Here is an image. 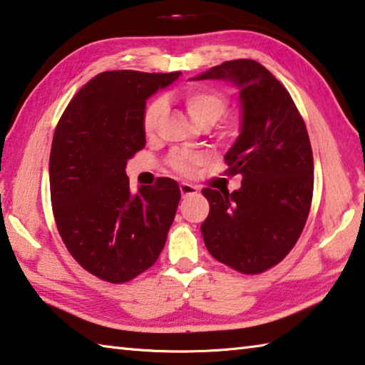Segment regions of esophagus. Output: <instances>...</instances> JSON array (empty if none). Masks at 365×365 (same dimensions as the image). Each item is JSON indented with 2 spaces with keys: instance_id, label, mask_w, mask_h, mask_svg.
Wrapping results in <instances>:
<instances>
[{
  "instance_id": "obj_1",
  "label": "esophagus",
  "mask_w": 365,
  "mask_h": 365,
  "mask_svg": "<svg viewBox=\"0 0 365 365\" xmlns=\"http://www.w3.org/2000/svg\"><path fill=\"white\" fill-rule=\"evenodd\" d=\"M197 188L196 185H191V183H180V193H182V196H190V195H195V193H197Z\"/></svg>"
}]
</instances>
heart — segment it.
I'll return each instance as SVG.
<instances>
[{"instance_id": "obj_1", "label": "heart", "mask_w": 365, "mask_h": 365, "mask_svg": "<svg viewBox=\"0 0 365 365\" xmlns=\"http://www.w3.org/2000/svg\"><path fill=\"white\" fill-rule=\"evenodd\" d=\"M183 104L188 115L191 117L196 125L211 127L217 122L222 115L227 113L228 101L227 98L217 90L206 88V86H196L190 88L183 95ZM165 113V101L163 98H158L153 103L148 104L143 114V128L148 137H153L156 133L159 122ZM201 164V159L190 153H177L172 156V165L180 174L190 175Z\"/></svg>"}]
</instances>
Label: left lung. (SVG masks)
I'll return each instance as SVG.
<instances>
[{"instance_id": "1", "label": "left lung", "mask_w": 365, "mask_h": 365, "mask_svg": "<svg viewBox=\"0 0 365 365\" xmlns=\"http://www.w3.org/2000/svg\"><path fill=\"white\" fill-rule=\"evenodd\" d=\"M193 80H227L240 91L242 127L225 154L243 177L228 193L205 188L201 233L211 256L242 274L274 267L298 242L311 209L314 159L306 123L279 80L252 59L211 67Z\"/></svg>"}]
</instances>
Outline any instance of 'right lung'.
Masks as SVG:
<instances>
[{"instance_id": "1", "label": "right lung", "mask_w": 365, "mask_h": 365, "mask_svg": "<svg viewBox=\"0 0 365 365\" xmlns=\"http://www.w3.org/2000/svg\"><path fill=\"white\" fill-rule=\"evenodd\" d=\"M182 72H101L80 88L54 130L49 188L54 219L72 257L90 274L123 283L150 269L174 222L172 178L130 191L127 160L146 145V100Z\"/></svg>"}]
</instances>
